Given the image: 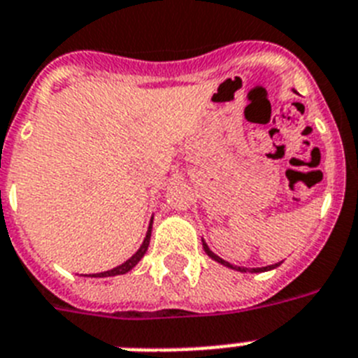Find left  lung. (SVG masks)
<instances>
[{
	"label": "left lung",
	"mask_w": 358,
	"mask_h": 358,
	"mask_svg": "<svg viewBox=\"0 0 358 358\" xmlns=\"http://www.w3.org/2000/svg\"><path fill=\"white\" fill-rule=\"evenodd\" d=\"M202 246H204V252L209 255V257H211V259L217 261V263H220V264H224V266H228V268L239 270V272H254V274H255V272H266V270H272V268H275V266H280V264H281V263L268 264V266H261V268H245V266H235V264H229L228 261H224L222 257H219L217 254H213V252L209 250V246L206 245V241H202Z\"/></svg>",
	"instance_id": "obj_1"
}]
</instances>
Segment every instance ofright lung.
Segmentation results:
<instances>
[{
  "label": "right lung",
  "instance_id": "1",
  "mask_svg": "<svg viewBox=\"0 0 358 358\" xmlns=\"http://www.w3.org/2000/svg\"><path fill=\"white\" fill-rule=\"evenodd\" d=\"M150 231H152V219H150V224H149V229H147V235H145L143 245L139 246L138 252H136V254H134L130 259H127L123 264H119V266H115V268H112V270H106V272H101V274H90V275H92V278H110V275H121V274H127V272H130V270H132L134 266L139 263V261H141V257H143L145 252H147V248H149Z\"/></svg>",
  "mask_w": 358,
  "mask_h": 358
}]
</instances>
